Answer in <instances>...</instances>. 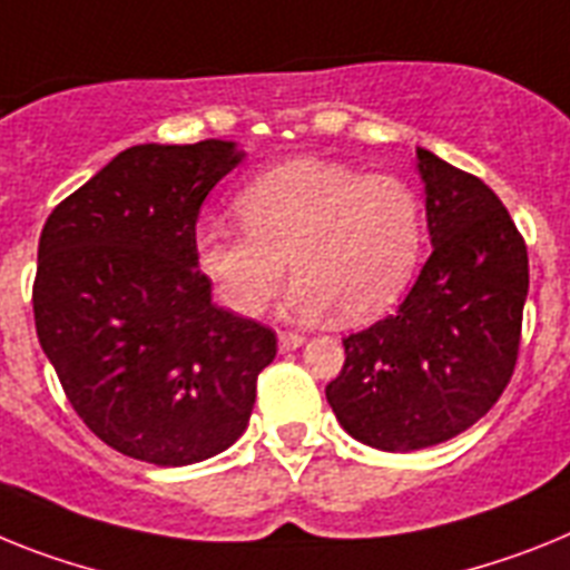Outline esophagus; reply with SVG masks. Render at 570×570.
Returning <instances> with one entry per match:
<instances>
[{"label":"esophagus","mask_w":570,"mask_h":570,"mask_svg":"<svg viewBox=\"0 0 570 570\" xmlns=\"http://www.w3.org/2000/svg\"><path fill=\"white\" fill-rule=\"evenodd\" d=\"M277 344H281V351H298L301 344H304V336H298V333H277Z\"/></svg>","instance_id":"1"}]
</instances>
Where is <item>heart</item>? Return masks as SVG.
<instances>
[{
  "instance_id": "heart-1",
  "label": "heart",
  "mask_w": 570,
  "mask_h": 570,
  "mask_svg": "<svg viewBox=\"0 0 570 570\" xmlns=\"http://www.w3.org/2000/svg\"><path fill=\"white\" fill-rule=\"evenodd\" d=\"M243 228L196 232L199 269L237 315H261L295 275L289 307L336 309L342 322L376 318L417 275L425 214L420 194L391 174H362L330 159L284 161L234 199Z\"/></svg>"
}]
</instances>
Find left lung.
I'll use <instances>...</instances> for the list:
<instances>
[{
    "mask_svg": "<svg viewBox=\"0 0 570 570\" xmlns=\"http://www.w3.org/2000/svg\"><path fill=\"white\" fill-rule=\"evenodd\" d=\"M432 255L391 315L342 338L327 403L351 438L411 452L466 432L515 371L528 246L501 199L417 147Z\"/></svg>",
    "mask_w": 570,
    "mask_h": 570,
    "instance_id": "8db88e82",
    "label": "left lung"
}]
</instances>
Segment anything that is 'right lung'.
<instances>
[{
    "mask_svg": "<svg viewBox=\"0 0 570 570\" xmlns=\"http://www.w3.org/2000/svg\"><path fill=\"white\" fill-rule=\"evenodd\" d=\"M234 141L136 145L46 219L33 324L71 409L107 446L185 466L246 432L269 327L219 309L196 261L205 196Z\"/></svg>",
    "mask_w": 570,
    "mask_h": 570,
    "instance_id": "right-lung-1",
    "label": "right lung"
}]
</instances>
